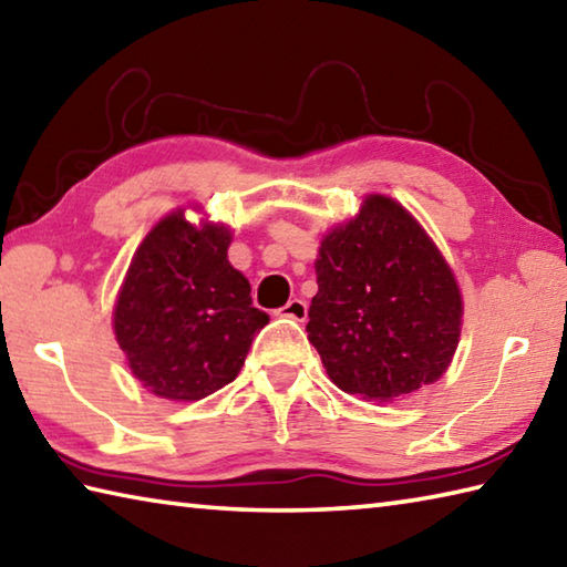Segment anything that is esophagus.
<instances>
[{
  "label": "esophagus",
  "mask_w": 567,
  "mask_h": 567,
  "mask_svg": "<svg viewBox=\"0 0 567 567\" xmlns=\"http://www.w3.org/2000/svg\"><path fill=\"white\" fill-rule=\"evenodd\" d=\"M277 315L287 317V319H295V321H305V319H307V302H305V299L295 297V299H290V302H287L285 307L277 309Z\"/></svg>",
  "instance_id": "34e87169"
}]
</instances>
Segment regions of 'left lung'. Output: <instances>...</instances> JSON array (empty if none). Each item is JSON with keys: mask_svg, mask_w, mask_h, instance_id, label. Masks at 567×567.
I'll use <instances>...</instances> for the list:
<instances>
[{"mask_svg": "<svg viewBox=\"0 0 567 567\" xmlns=\"http://www.w3.org/2000/svg\"><path fill=\"white\" fill-rule=\"evenodd\" d=\"M307 339L343 393L393 401L435 383L462 331V295L423 226L393 202L365 196L329 230L315 262Z\"/></svg>", "mask_w": 567, "mask_h": 567, "instance_id": "1", "label": "left lung"}]
</instances>
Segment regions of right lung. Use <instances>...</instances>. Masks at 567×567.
Listing matches in <instances>:
<instances>
[{
  "label": "right lung",
  "instance_id": "right-lung-1",
  "mask_svg": "<svg viewBox=\"0 0 567 567\" xmlns=\"http://www.w3.org/2000/svg\"><path fill=\"white\" fill-rule=\"evenodd\" d=\"M230 228L164 216L120 287L113 327L130 371L166 401H202L236 379L270 317L228 262Z\"/></svg>",
  "mask_w": 567,
  "mask_h": 567
}]
</instances>
